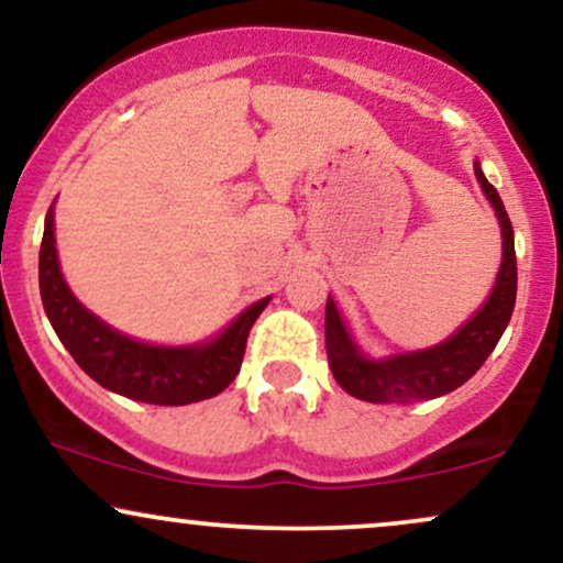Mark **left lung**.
Instances as JSON below:
<instances>
[{
    "mask_svg": "<svg viewBox=\"0 0 563 563\" xmlns=\"http://www.w3.org/2000/svg\"><path fill=\"white\" fill-rule=\"evenodd\" d=\"M474 174L484 196L493 203L503 232V262L493 286V294L482 303L479 312L463 322L442 344L418 349V352L391 354L386 360H371L360 352L349 333L344 318L335 309L331 296L325 303V349L333 378L352 397L373 405H407L434 399L455 391L474 376L497 346L510 322L516 303V249L514 228L506 214L500 196L487 183L479 161H474Z\"/></svg>",
    "mask_w": 563,
    "mask_h": 563,
    "instance_id": "1",
    "label": "left lung"
}]
</instances>
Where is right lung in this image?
<instances>
[{
    "label": "right lung",
    "instance_id": "obj_1",
    "mask_svg": "<svg viewBox=\"0 0 563 563\" xmlns=\"http://www.w3.org/2000/svg\"><path fill=\"white\" fill-rule=\"evenodd\" d=\"M38 290L44 312L76 365L106 389L147 405H190L228 389L241 371L251 325L269 303V296L251 303L203 344L156 346L129 339L89 312L66 286L57 264L53 206L38 251Z\"/></svg>",
    "mask_w": 563,
    "mask_h": 563
}]
</instances>
